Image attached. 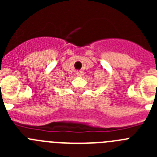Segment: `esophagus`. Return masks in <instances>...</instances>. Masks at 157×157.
Returning <instances> with one entry per match:
<instances>
[{
    "label": "esophagus",
    "mask_w": 157,
    "mask_h": 157,
    "mask_svg": "<svg viewBox=\"0 0 157 157\" xmlns=\"http://www.w3.org/2000/svg\"><path fill=\"white\" fill-rule=\"evenodd\" d=\"M76 75L77 76L83 75V71H76Z\"/></svg>",
    "instance_id": "34e87169"
}]
</instances>
